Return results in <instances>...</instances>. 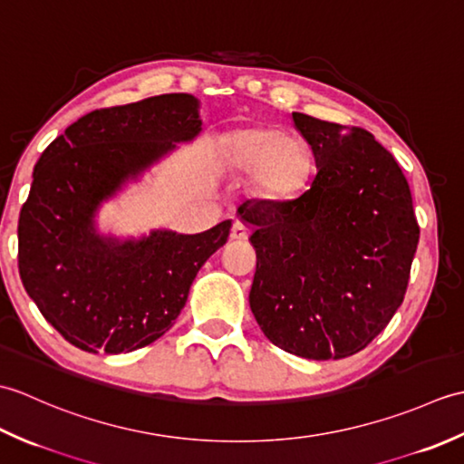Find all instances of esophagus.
<instances>
[{"instance_id":"1","label":"esophagus","mask_w":464,"mask_h":464,"mask_svg":"<svg viewBox=\"0 0 464 464\" xmlns=\"http://www.w3.org/2000/svg\"><path fill=\"white\" fill-rule=\"evenodd\" d=\"M249 237V227L243 225L241 221L233 223V229H231V239L233 241H247Z\"/></svg>"}]
</instances>
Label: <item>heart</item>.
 <instances>
[{"label":"heart","mask_w":464,"mask_h":464,"mask_svg":"<svg viewBox=\"0 0 464 464\" xmlns=\"http://www.w3.org/2000/svg\"><path fill=\"white\" fill-rule=\"evenodd\" d=\"M223 163L235 173H251V185L265 199H289L311 173V151L297 137L275 127H243L227 135Z\"/></svg>","instance_id":"b5f03b06"}]
</instances>
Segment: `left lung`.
Segmentation results:
<instances>
[{"mask_svg":"<svg viewBox=\"0 0 464 464\" xmlns=\"http://www.w3.org/2000/svg\"><path fill=\"white\" fill-rule=\"evenodd\" d=\"M317 171L291 201H245L257 269L251 311L265 337L303 359H344L405 299L419 243L409 183L374 137L293 113Z\"/></svg>","mask_w":464,"mask_h":464,"instance_id":"8db88e82","label":"left lung"}]
</instances>
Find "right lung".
<instances>
[{
    "instance_id": "right-lung-1",
    "label": "right lung",
    "mask_w": 464,
    "mask_h": 464,
    "mask_svg": "<svg viewBox=\"0 0 464 464\" xmlns=\"http://www.w3.org/2000/svg\"><path fill=\"white\" fill-rule=\"evenodd\" d=\"M191 93L95 110L49 143L19 213V277L45 321L77 349L131 353L173 327L231 219L203 233L100 229L105 203L203 131Z\"/></svg>"
}]
</instances>
